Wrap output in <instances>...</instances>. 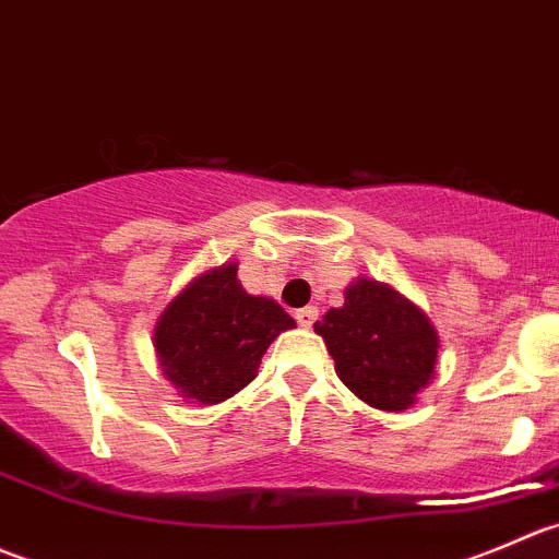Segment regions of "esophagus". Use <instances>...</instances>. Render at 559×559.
Listing matches in <instances>:
<instances>
[{
	"mask_svg": "<svg viewBox=\"0 0 559 559\" xmlns=\"http://www.w3.org/2000/svg\"><path fill=\"white\" fill-rule=\"evenodd\" d=\"M314 320H318V307H304L296 312V323L301 325V329H309Z\"/></svg>",
	"mask_w": 559,
	"mask_h": 559,
	"instance_id": "1",
	"label": "esophagus"
}]
</instances>
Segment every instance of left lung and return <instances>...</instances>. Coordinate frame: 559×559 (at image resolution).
Here are the masks:
<instances>
[{"instance_id": "obj_1", "label": "left lung", "mask_w": 559, "mask_h": 559, "mask_svg": "<svg viewBox=\"0 0 559 559\" xmlns=\"http://www.w3.org/2000/svg\"><path fill=\"white\" fill-rule=\"evenodd\" d=\"M342 383L369 407L402 413L435 378L440 336L416 301L389 282L356 277L345 304L314 323Z\"/></svg>"}]
</instances>
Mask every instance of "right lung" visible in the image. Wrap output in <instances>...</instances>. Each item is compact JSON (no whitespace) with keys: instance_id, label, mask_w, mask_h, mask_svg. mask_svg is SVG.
I'll use <instances>...</instances> for the list:
<instances>
[{"instance_id":"add662e5","label":"right lung","mask_w":559,"mask_h":559,"mask_svg":"<svg viewBox=\"0 0 559 559\" xmlns=\"http://www.w3.org/2000/svg\"><path fill=\"white\" fill-rule=\"evenodd\" d=\"M228 261L192 277L154 325L165 380L192 405H219L258 378L263 353L296 320L274 298L241 287Z\"/></svg>"}]
</instances>
